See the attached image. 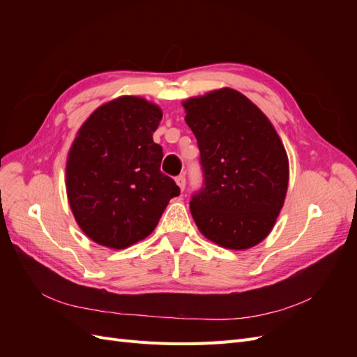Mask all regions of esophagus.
<instances>
[{
  "label": "esophagus",
  "mask_w": 357,
  "mask_h": 357,
  "mask_svg": "<svg viewBox=\"0 0 357 357\" xmlns=\"http://www.w3.org/2000/svg\"><path fill=\"white\" fill-rule=\"evenodd\" d=\"M176 183H177V186L180 188V190H185V188H186V178H185V176H178L176 178Z\"/></svg>",
  "instance_id": "esophagus-1"
}]
</instances>
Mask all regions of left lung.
<instances>
[{
  "instance_id": "1",
  "label": "left lung",
  "mask_w": 357,
  "mask_h": 357,
  "mask_svg": "<svg viewBox=\"0 0 357 357\" xmlns=\"http://www.w3.org/2000/svg\"><path fill=\"white\" fill-rule=\"evenodd\" d=\"M201 152L204 188L192 197L199 232L247 250L273 231L289 185V159L271 121L241 92L222 88L183 101Z\"/></svg>"
}]
</instances>
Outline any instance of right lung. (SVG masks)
Wrapping results in <instances>:
<instances>
[{"label":"right lung","instance_id":"right-lung-1","mask_svg":"<svg viewBox=\"0 0 357 357\" xmlns=\"http://www.w3.org/2000/svg\"><path fill=\"white\" fill-rule=\"evenodd\" d=\"M160 107L123 95L100 105L68 150L67 197L80 229L96 244L122 250L153 232L180 189L162 174L153 132Z\"/></svg>","mask_w":357,"mask_h":357}]
</instances>
